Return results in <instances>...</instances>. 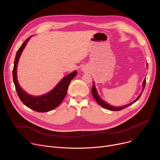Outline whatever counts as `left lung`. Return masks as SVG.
Instances as JSON below:
<instances>
[{
    "instance_id": "1",
    "label": "left lung",
    "mask_w": 160,
    "mask_h": 160,
    "mask_svg": "<svg viewBox=\"0 0 160 160\" xmlns=\"http://www.w3.org/2000/svg\"><path fill=\"white\" fill-rule=\"evenodd\" d=\"M147 66H148V65H147ZM146 78H145L144 80V82H143V83H142L143 90H142V92L141 93V94L138 97V98H137V99H136L134 101H133L132 102H131V103H130V104H127V105L123 106H120V107L112 106L109 105V104H108L106 102L104 101L103 100H102V99H101V98L99 97V96L98 95V92H97V90H96V87H95L94 83H93V85H92V90H91V92H92V94L94 98L95 99V100L96 101V102H97L101 106H102V108H104L108 109L111 110V111H120V110H122V109H124V108H125L129 106L130 105L133 104L134 102H135L137 101H138V100L140 98V97H141V94H142V92H143V90H144V87H145V85H146Z\"/></svg>"
}]
</instances>
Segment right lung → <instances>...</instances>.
<instances>
[{
    "mask_svg": "<svg viewBox=\"0 0 160 160\" xmlns=\"http://www.w3.org/2000/svg\"><path fill=\"white\" fill-rule=\"evenodd\" d=\"M31 37H28L25 41L17 51L12 70L13 81L19 98L26 106L37 112H48L57 108L62 102L66 95L68 87L69 86L70 82L77 75V72L75 71L64 77L51 92L46 94L40 96H33L28 94L25 90L21 88L18 82L17 65L22 51L25 49Z\"/></svg>",
    "mask_w": 160,
    "mask_h": 160,
    "instance_id": "obj_1",
    "label": "right lung"
}]
</instances>
